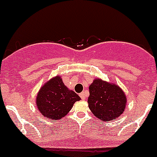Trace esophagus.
Returning <instances> with one entry per match:
<instances>
[{
    "label": "esophagus",
    "instance_id": "34e87169",
    "mask_svg": "<svg viewBox=\"0 0 157 157\" xmlns=\"http://www.w3.org/2000/svg\"><path fill=\"white\" fill-rule=\"evenodd\" d=\"M79 96H80V97H81V98L82 99V100H85V99L86 98V93H84V92H83V93H80Z\"/></svg>",
    "mask_w": 157,
    "mask_h": 157
}]
</instances>
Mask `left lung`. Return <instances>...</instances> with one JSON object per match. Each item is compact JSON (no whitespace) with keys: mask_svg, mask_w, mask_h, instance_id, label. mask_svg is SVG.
I'll list each match as a JSON object with an SVG mask.
<instances>
[{"mask_svg":"<svg viewBox=\"0 0 157 157\" xmlns=\"http://www.w3.org/2000/svg\"><path fill=\"white\" fill-rule=\"evenodd\" d=\"M89 89V108L97 118L103 121H111L125 110L126 95L115 83L97 78L93 80Z\"/></svg>","mask_w":157,"mask_h":157,"instance_id":"8db88e82","label":"left lung"}]
</instances>
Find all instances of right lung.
<instances>
[{"mask_svg":"<svg viewBox=\"0 0 157 157\" xmlns=\"http://www.w3.org/2000/svg\"><path fill=\"white\" fill-rule=\"evenodd\" d=\"M80 100L78 95L64 84L61 76L57 75L41 86L36 103L43 116L55 121L63 118Z\"/></svg>","mask_w":157,"mask_h":157,"instance_id":"1","label":"right lung"}]
</instances>
